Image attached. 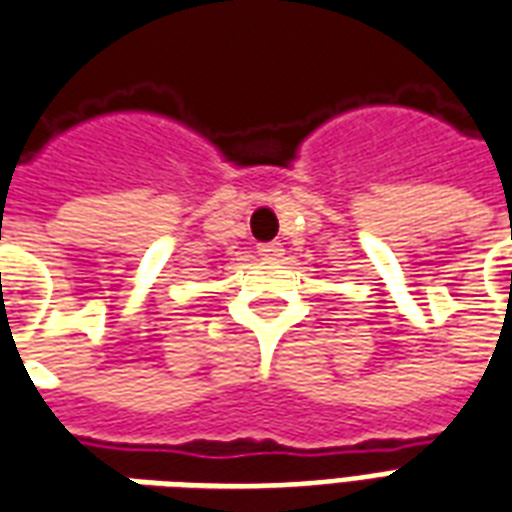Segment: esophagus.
<instances>
[{"label": "esophagus", "mask_w": 512, "mask_h": 512, "mask_svg": "<svg viewBox=\"0 0 512 512\" xmlns=\"http://www.w3.org/2000/svg\"><path fill=\"white\" fill-rule=\"evenodd\" d=\"M257 252H260L263 260H279L285 249H282V244H260L257 246Z\"/></svg>", "instance_id": "34e87169"}]
</instances>
